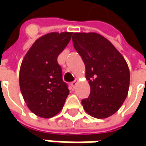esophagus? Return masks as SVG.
<instances>
[{
	"instance_id": "1",
	"label": "esophagus",
	"mask_w": 146,
	"mask_h": 146,
	"mask_svg": "<svg viewBox=\"0 0 146 146\" xmlns=\"http://www.w3.org/2000/svg\"><path fill=\"white\" fill-rule=\"evenodd\" d=\"M77 82H78V81H77V80H75L74 81L71 82V83H70V85L72 86V88H73L76 87V84H77Z\"/></svg>"
}]
</instances>
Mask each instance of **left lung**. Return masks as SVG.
Here are the masks:
<instances>
[{
    "label": "left lung",
    "mask_w": 146,
    "mask_h": 146,
    "mask_svg": "<svg viewBox=\"0 0 146 146\" xmlns=\"http://www.w3.org/2000/svg\"><path fill=\"white\" fill-rule=\"evenodd\" d=\"M74 47L85 64L91 92L81 102L97 119L114 115L125 101L130 73L125 59L107 39L98 33H74Z\"/></svg>",
    "instance_id": "1"
}]
</instances>
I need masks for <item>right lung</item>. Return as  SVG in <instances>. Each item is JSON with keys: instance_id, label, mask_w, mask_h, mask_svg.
Here are the masks:
<instances>
[{"instance_id": "right-lung-1", "label": "right lung", "mask_w": 146, "mask_h": 146, "mask_svg": "<svg viewBox=\"0 0 146 146\" xmlns=\"http://www.w3.org/2000/svg\"><path fill=\"white\" fill-rule=\"evenodd\" d=\"M72 34L51 32L40 37L22 62L21 93L29 110L41 118H51L59 113L69 95L58 57L69 43Z\"/></svg>"}]
</instances>
